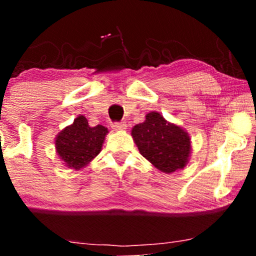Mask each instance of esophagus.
I'll use <instances>...</instances> for the list:
<instances>
[{"instance_id": "1", "label": "esophagus", "mask_w": 256, "mask_h": 256, "mask_svg": "<svg viewBox=\"0 0 256 256\" xmlns=\"http://www.w3.org/2000/svg\"><path fill=\"white\" fill-rule=\"evenodd\" d=\"M112 128L114 131H124L128 128V125L124 124V122H116V124L112 125Z\"/></svg>"}]
</instances>
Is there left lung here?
I'll use <instances>...</instances> for the list:
<instances>
[{
	"label": "left lung",
	"mask_w": 256,
	"mask_h": 256,
	"mask_svg": "<svg viewBox=\"0 0 256 256\" xmlns=\"http://www.w3.org/2000/svg\"><path fill=\"white\" fill-rule=\"evenodd\" d=\"M131 136L140 155L158 171L170 174L189 164L192 150L189 134L158 112H149L144 122L132 128Z\"/></svg>",
	"instance_id": "1"
}]
</instances>
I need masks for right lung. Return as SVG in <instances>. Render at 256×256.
<instances>
[{
	"instance_id": "1",
	"label": "right lung",
	"mask_w": 256,
	"mask_h": 256,
	"mask_svg": "<svg viewBox=\"0 0 256 256\" xmlns=\"http://www.w3.org/2000/svg\"><path fill=\"white\" fill-rule=\"evenodd\" d=\"M108 132L104 125L90 126L88 119L79 114L71 125L62 128L55 137L58 158L73 171L85 168L102 150Z\"/></svg>"
}]
</instances>
